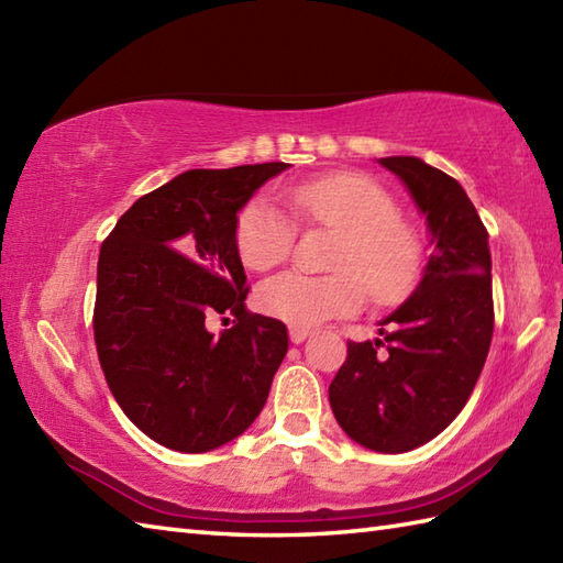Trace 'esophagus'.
Listing matches in <instances>:
<instances>
[{"label":"esophagus","instance_id":"obj_1","mask_svg":"<svg viewBox=\"0 0 563 563\" xmlns=\"http://www.w3.org/2000/svg\"><path fill=\"white\" fill-rule=\"evenodd\" d=\"M288 333H290V341H292V343H302V341L309 336V333H312V329H307V327H295V324H290Z\"/></svg>","mask_w":563,"mask_h":563}]
</instances>
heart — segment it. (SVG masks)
I'll return each instance as SVG.
<instances>
[{
	"label": "heart",
	"mask_w": 563,
	"mask_h": 563,
	"mask_svg": "<svg viewBox=\"0 0 563 563\" xmlns=\"http://www.w3.org/2000/svg\"><path fill=\"white\" fill-rule=\"evenodd\" d=\"M283 198L305 227H327L339 234L329 275L280 273L261 283V312L312 327L333 317L355 314L367 300L379 307L401 305L423 275V246L401 218L399 202L385 186L361 174H331L285 188ZM297 224L266 198L242 208L234 224V246L244 268L266 273L290 258Z\"/></svg>",
	"instance_id": "obj_1"
}]
</instances>
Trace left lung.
Returning a JSON list of instances; mask_svg holds the SVG:
<instances>
[{"mask_svg":"<svg viewBox=\"0 0 563 563\" xmlns=\"http://www.w3.org/2000/svg\"><path fill=\"white\" fill-rule=\"evenodd\" d=\"M379 164L409 186L433 254L418 290L382 321L385 339L349 341L329 401L355 442L394 454L433 440L464 409L492 345L494 292L488 232L464 188L416 157Z\"/></svg>","mask_w":563,"mask_h":563,"instance_id":"obj_1","label":"left lung"}]
</instances>
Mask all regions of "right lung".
<instances>
[{
	"label": "right lung",
	"mask_w": 563,
	"mask_h": 563,
	"mask_svg": "<svg viewBox=\"0 0 563 563\" xmlns=\"http://www.w3.org/2000/svg\"><path fill=\"white\" fill-rule=\"evenodd\" d=\"M290 164L194 169L135 200L103 239L93 341L109 389L142 433L176 452L242 435L268 399L288 329L251 314L236 212ZM210 316H234L214 340Z\"/></svg>",
	"instance_id": "add662e5"
}]
</instances>
